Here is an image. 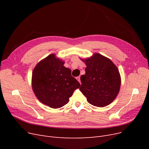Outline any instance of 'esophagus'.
Listing matches in <instances>:
<instances>
[{"instance_id": "1", "label": "esophagus", "mask_w": 149, "mask_h": 149, "mask_svg": "<svg viewBox=\"0 0 149 149\" xmlns=\"http://www.w3.org/2000/svg\"><path fill=\"white\" fill-rule=\"evenodd\" d=\"M76 79L80 83V77H77L76 78Z\"/></svg>"}]
</instances>
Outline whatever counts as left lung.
<instances>
[{"label":"left lung","mask_w":149,"mask_h":149,"mask_svg":"<svg viewBox=\"0 0 149 149\" xmlns=\"http://www.w3.org/2000/svg\"><path fill=\"white\" fill-rule=\"evenodd\" d=\"M85 74L81 76L80 91L88 102L94 106L105 107L118 95L121 76L118 68L107 57L95 53L86 59Z\"/></svg>","instance_id":"1"}]
</instances>
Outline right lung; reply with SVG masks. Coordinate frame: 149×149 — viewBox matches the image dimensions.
<instances>
[{
	"mask_svg": "<svg viewBox=\"0 0 149 149\" xmlns=\"http://www.w3.org/2000/svg\"><path fill=\"white\" fill-rule=\"evenodd\" d=\"M65 61L52 54L39 61L32 74L33 91L40 102L53 109L66 104L80 84Z\"/></svg>",
	"mask_w": 149,
	"mask_h": 149,
	"instance_id": "1",
	"label": "right lung"
}]
</instances>
